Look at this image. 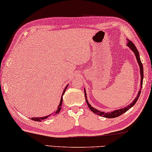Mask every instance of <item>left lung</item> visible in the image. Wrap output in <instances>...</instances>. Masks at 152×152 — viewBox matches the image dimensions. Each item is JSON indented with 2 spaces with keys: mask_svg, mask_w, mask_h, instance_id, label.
I'll list each match as a JSON object with an SVG mask.
<instances>
[{
  "mask_svg": "<svg viewBox=\"0 0 152 152\" xmlns=\"http://www.w3.org/2000/svg\"><path fill=\"white\" fill-rule=\"evenodd\" d=\"M129 48H130L131 50H132L133 52L135 54V56H136V58H137V61L138 62V64L139 65V68H140V73H141V86L143 85V64L141 63V61L140 60V57H139V52L137 50V49L136 46H135V44H134L132 42L129 40L127 44H126ZM84 93H85V97H86V101L87 104H88V107L89 108V109L96 114H98L99 116H103V117H105V118H116V117H118V116H121V114H123V113H126V111L128 110H129L131 107L135 105V103L137 102V99L139 97V95H140L141 94V90L139 91V93H138V95L137 96V98L134 99L133 101V102L129 104V106H127L125 108H122V109H119V110H114L113 112H111V113H104V112H100L99 110H98L97 109L93 108L92 106H91L90 104H89L88 99H87V96H86V92L85 91V89H84Z\"/></svg>",
  "mask_w": 152,
  "mask_h": 152,
  "instance_id": "8db88e82",
  "label": "left lung"
}]
</instances>
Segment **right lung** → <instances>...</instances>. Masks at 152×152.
<instances>
[{"mask_svg":"<svg viewBox=\"0 0 152 152\" xmlns=\"http://www.w3.org/2000/svg\"><path fill=\"white\" fill-rule=\"evenodd\" d=\"M67 86H66V88H64V91H63V94H62L61 99V102H60V104H59V105H58V108H57V110H56L55 112H54V113L53 114H50L51 116H54V115H55V114H58V113H59V112H60V110H61V108H62V104H63V96L64 95V92H65L66 89V88H67ZM49 116H50V115H49ZM49 116H45V117H37V118H31V120H33V121H39V122H41L42 120H44V119H46V118H48Z\"/></svg>","mask_w":152,"mask_h":152,"instance_id":"add662e5","label":"right lung"}]
</instances>
